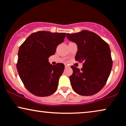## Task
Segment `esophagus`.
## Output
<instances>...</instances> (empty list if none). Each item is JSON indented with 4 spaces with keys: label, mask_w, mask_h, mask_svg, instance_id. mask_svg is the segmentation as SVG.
<instances>
[{
    "label": "esophagus",
    "mask_w": 126,
    "mask_h": 126,
    "mask_svg": "<svg viewBox=\"0 0 126 126\" xmlns=\"http://www.w3.org/2000/svg\"><path fill=\"white\" fill-rule=\"evenodd\" d=\"M68 67L69 66H68L67 64H65V68H67V67Z\"/></svg>",
    "instance_id": "34e87169"
}]
</instances>
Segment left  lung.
Instances as JSON below:
<instances>
[{
    "instance_id": "8db88e82",
    "label": "left lung",
    "mask_w": 126,
    "mask_h": 126,
    "mask_svg": "<svg viewBox=\"0 0 126 126\" xmlns=\"http://www.w3.org/2000/svg\"><path fill=\"white\" fill-rule=\"evenodd\" d=\"M69 40L78 47L75 60L82 62L81 69L71 66L73 73L70 77L75 92L81 95H92L106 84L112 67L109 45L95 33L82 31L67 34Z\"/></svg>"
}]
</instances>
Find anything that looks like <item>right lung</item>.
Masks as SVG:
<instances>
[{
  "instance_id": "1",
  "label": "right lung",
  "mask_w": 126,
  "mask_h": 126,
  "mask_svg": "<svg viewBox=\"0 0 126 126\" xmlns=\"http://www.w3.org/2000/svg\"><path fill=\"white\" fill-rule=\"evenodd\" d=\"M66 36V33L38 31L30 35L20 46L16 68L25 88L33 94L46 97L56 92L64 65H52L48 58L55 54Z\"/></svg>"
}]
</instances>
